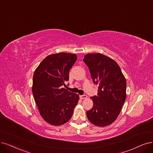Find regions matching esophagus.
Masks as SVG:
<instances>
[{
	"label": "esophagus",
	"mask_w": 153,
	"mask_h": 153,
	"mask_svg": "<svg viewBox=\"0 0 153 153\" xmlns=\"http://www.w3.org/2000/svg\"><path fill=\"white\" fill-rule=\"evenodd\" d=\"M80 98L81 100H84V99H86L87 98V96L85 94H83V95H80Z\"/></svg>",
	"instance_id": "esophagus-1"
}]
</instances>
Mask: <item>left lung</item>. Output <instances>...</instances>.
<instances>
[{"instance_id": "obj_1", "label": "left lung", "mask_w": 153, "mask_h": 153, "mask_svg": "<svg viewBox=\"0 0 153 153\" xmlns=\"http://www.w3.org/2000/svg\"><path fill=\"white\" fill-rule=\"evenodd\" d=\"M83 61L93 82L99 85L97 96L91 97L93 106L86 111L87 117L95 126H108L116 120L126 101V79L119 65L107 56L88 53Z\"/></svg>"}]
</instances>
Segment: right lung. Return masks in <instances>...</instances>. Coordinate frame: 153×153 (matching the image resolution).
I'll use <instances>...</instances> for the list:
<instances>
[{
    "label": "right lung",
    "instance_id": "add662e5",
    "mask_svg": "<svg viewBox=\"0 0 153 153\" xmlns=\"http://www.w3.org/2000/svg\"><path fill=\"white\" fill-rule=\"evenodd\" d=\"M77 55L59 53L47 56L34 72L32 92L39 114L51 125L69 121L79 97L64 88Z\"/></svg>",
    "mask_w": 153,
    "mask_h": 153
}]
</instances>
